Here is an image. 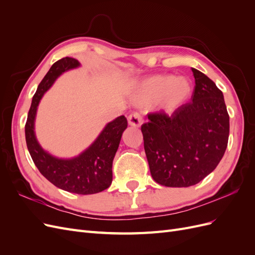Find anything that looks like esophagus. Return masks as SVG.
<instances>
[{"mask_svg":"<svg viewBox=\"0 0 255 255\" xmlns=\"http://www.w3.org/2000/svg\"><path fill=\"white\" fill-rule=\"evenodd\" d=\"M128 125L132 127H140L143 123V119L139 113H132L128 117Z\"/></svg>","mask_w":255,"mask_h":255,"instance_id":"obj_1","label":"esophagus"}]
</instances>
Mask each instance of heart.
Instances as JSON below:
<instances>
[{"mask_svg":"<svg viewBox=\"0 0 255 255\" xmlns=\"http://www.w3.org/2000/svg\"><path fill=\"white\" fill-rule=\"evenodd\" d=\"M190 95V85L184 78L154 75L142 81L134 91V99L141 105L155 103L160 111L174 113Z\"/></svg>","mask_w":255,"mask_h":255,"instance_id":"heart-1","label":"heart"}]
</instances>
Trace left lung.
<instances>
[{"label":"left lung","mask_w":255,"mask_h":255,"mask_svg":"<svg viewBox=\"0 0 255 255\" xmlns=\"http://www.w3.org/2000/svg\"><path fill=\"white\" fill-rule=\"evenodd\" d=\"M191 101L171 116L151 113L141 126L151 175L167 187H189L218 166L226 152L230 117L222 91L201 71L191 68Z\"/></svg>","instance_id":"obj_1"}]
</instances>
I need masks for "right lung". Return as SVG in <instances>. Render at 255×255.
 Here are the masks:
<instances>
[{"label":"right lung","instance_id":"add662e5","mask_svg":"<svg viewBox=\"0 0 255 255\" xmlns=\"http://www.w3.org/2000/svg\"><path fill=\"white\" fill-rule=\"evenodd\" d=\"M80 66L78 59L64 57L50 68L33 97L25 123V139L28 152L40 173L56 187L79 195H92L109 188L113 181V160L118 150L122 133L128 127L125 116L110 122L87 150L79 156L61 159L52 156L38 143L34 123L38 104L58 76Z\"/></svg>","mask_w":255,"mask_h":255}]
</instances>
